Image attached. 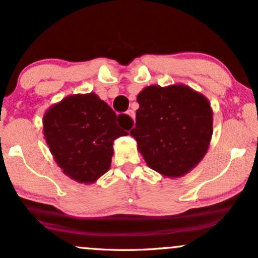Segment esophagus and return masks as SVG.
Returning <instances> with one entry per match:
<instances>
[{
    "label": "esophagus",
    "mask_w": 258,
    "mask_h": 258,
    "mask_svg": "<svg viewBox=\"0 0 258 258\" xmlns=\"http://www.w3.org/2000/svg\"><path fill=\"white\" fill-rule=\"evenodd\" d=\"M127 115H128V116L130 117H131V119H132V121H133V125H135V122H136V114H135V111H133V110H131V109H130V110L128 111H127Z\"/></svg>",
    "instance_id": "1"
}]
</instances>
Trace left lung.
<instances>
[{"mask_svg": "<svg viewBox=\"0 0 258 258\" xmlns=\"http://www.w3.org/2000/svg\"><path fill=\"white\" fill-rule=\"evenodd\" d=\"M131 136L147 165L165 177H182L203 160L212 137V109L184 85L148 86L137 96Z\"/></svg>", "mask_w": 258, "mask_h": 258, "instance_id": "8db88e82", "label": "left lung"}]
</instances>
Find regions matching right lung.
<instances>
[{"label":"right lung","mask_w":258,"mask_h":258,"mask_svg":"<svg viewBox=\"0 0 258 258\" xmlns=\"http://www.w3.org/2000/svg\"><path fill=\"white\" fill-rule=\"evenodd\" d=\"M132 119L97 94H74L43 116V135L58 166L79 183H94L110 168L112 143L128 135Z\"/></svg>","instance_id":"right-lung-1"}]
</instances>
